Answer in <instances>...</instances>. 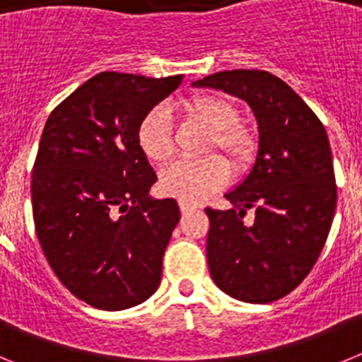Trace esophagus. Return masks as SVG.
Returning a JSON list of instances; mask_svg holds the SVG:
<instances>
[{"instance_id": "esophagus-1", "label": "esophagus", "mask_w": 362, "mask_h": 362, "mask_svg": "<svg viewBox=\"0 0 362 362\" xmlns=\"http://www.w3.org/2000/svg\"><path fill=\"white\" fill-rule=\"evenodd\" d=\"M179 209H181V214H183V216H188V214L196 212L197 204H190V203H185V201H181V203H179Z\"/></svg>"}]
</instances>
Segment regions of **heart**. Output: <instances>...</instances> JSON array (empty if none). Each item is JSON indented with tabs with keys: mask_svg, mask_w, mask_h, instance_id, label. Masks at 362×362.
Masks as SVG:
<instances>
[{
	"mask_svg": "<svg viewBox=\"0 0 362 362\" xmlns=\"http://www.w3.org/2000/svg\"><path fill=\"white\" fill-rule=\"evenodd\" d=\"M183 114L210 130L206 152L217 148L223 152L233 172L243 174L257 158V134L239 123V107L223 94L203 92L185 99ZM137 145L153 163H165L174 153V130L170 117L161 108H153L139 121ZM228 165L219 156L175 161L161 172L159 187L166 196L185 203H199L228 181Z\"/></svg>",
	"mask_w": 362,
	"mask_h": 362,
	"instance_id": "obj_1",
	"label": "heart"
}]
</instances>
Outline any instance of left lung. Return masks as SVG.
Wrapping results in <instances>:
<instances>
[{
    "label": "left lung",
    "mask_w": 362,
    "mask_h": 362,
    "mask_svg": "<svg viewBox=\"0 0 362 362\" xmlns=\"http://www.w3.org/2000/svg\"><path fill=\"white\" fill-rule=\"evenodd\" d=\"M192 85L241 98L257 119L254 166L225 194L233 209L204 210L206 257L223 292L267 305L303 283L328 238L337 204L330 141L312 108L274 74L225 70ZM250 208L256 219L245 226Z\"/></svg>",
    "instance_id": "8db88e82"
}]
</instances>
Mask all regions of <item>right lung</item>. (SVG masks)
<instances>
[{
	"instance_id": "1",
	"label": "right lung",
	"mask_w": 362,
	"mask_h": 362,
	"mask_svg": "<svg viewBox=\"0 0 362 362\" xmlns=\"http://www.w3.org/2000/svg\"><path fill=\"white\" fill-rule=\"evenodd\" d=\"M181 81L101 72L45 123L30 187L37 239L57 279L94 308H132L161 283L181 214L148 196L158 175L137 127Z\"/></svg>"
}]
</instances>
